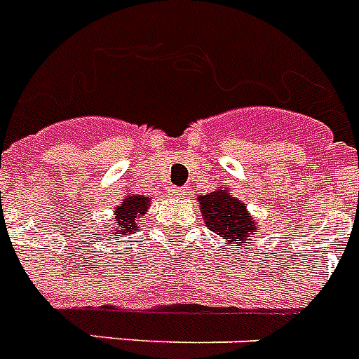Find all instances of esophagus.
I'll return each instance as SVG.
<instances>
[{
  "mask_svg": "<svg viewBox=\"0 0 359 359\" xmlns=\"http://www.w3.org/2000/svg\"><path fill=\"white\" fill-rule=\"evenodd\" d=\"M170 195H173V197H188V191H186L184 188H177V186H173V188L170 189Z\"/></svg>",
  "mask_w": 359,
  "mask_h": 359,
  "instance_id": "1",
  "label": "esophagus"
}]
</instances>
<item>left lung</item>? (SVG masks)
<instances>
[{"label":"left lung","mask_w":359,"mask_h":359,"mask_svg":"<svg viewBox=\"0 0 359 359\" xmlns=\"http://www.w3.org/2000/svg\"><path fill=\"white\" fill-rule=\"evenodd\" d=\"M201 214L206 226L219 234L229 243H249L252 234H262L245 205L229 194V188L215 189L208 195H201ZM240 250V249H238Z\"/></svg>","instance_id":"8db88e82"}]
</instances>
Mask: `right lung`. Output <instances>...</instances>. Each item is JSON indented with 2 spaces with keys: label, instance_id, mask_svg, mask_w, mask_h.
<instances>
[{
  "label": "right lung",
  "instance_id": "1",
  "mask_svg": "<svg viewBox=\"0 0 359 359\" xmlns=\"http://www.w3.org/2000/svg\"><path fill=\"white\" fill-rule=\"evenodd\" d=\"M151 205V199L144 197V195H136L129 194L123 199V203L119 206H116V212H114V226H112V234L118 236H127L130 232L138 229L136 223L142 215L147 212Z\"/></svg>",
  "mask_w": 359,
  "mask_h": 359
}]
</instances>
